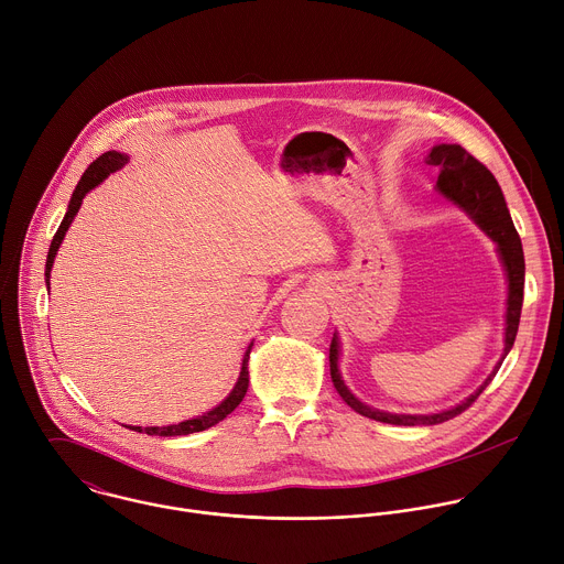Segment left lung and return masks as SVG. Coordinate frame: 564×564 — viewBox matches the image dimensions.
<instances>
[{"label": "left lung", "mask_w": 564, "mask_h": 564, "mask_svg": "<svg viewBox=\"0 0 564 564\" xmlns=\"http://www.w3.org/2000/svg\"><path fill=\"white\" fill-rule=\"evenodd\" d=\"M427 163L441 167L436 191L445 199L460 206L480 226V230L498 246V254H500V261L505 265L507 281H509L507 327H505V349H502V358H505L509 354V349L513 347V340L518 334V323H520V312H522L524 254H522L520 237L509 217L502 191H500L498 181L494 178V174L458 143L434 145L427 156ZM338 354H340L338 336L334 334L332 345H329V373H332V383H334L336 392L340 394V399L360 416H367V419L379 421V423H388V425H408V427L438 425V423H445V421L463 414L482 394V390L494 381L496 371L502 365V360H500L487 377V381L469 399H465L460 405H456L452 410H445L438 414H390V412L373 410V408L360 403L347 390V386L340 379V371H338Z\"/></svg>", "instance_id": "8db88e82"}]
</instances>
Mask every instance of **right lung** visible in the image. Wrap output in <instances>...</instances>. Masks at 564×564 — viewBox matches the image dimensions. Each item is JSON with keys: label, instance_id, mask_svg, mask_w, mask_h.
Segmentation results:
<instances>
[{"label": "right lung", "instance_id": "1", "mask_svg": "<svg viewBox=\"0 0 564 564\" xmlns=\"http://www.w3.org/2000/svg\"><path fill=\"white\" fill-rule=\"evenodd\" d=\"M126 163H128V156H126V154H121V152H117V150H110V152H104L101 156H97V159L88 165V170L84 172V176L79 178V183H77V187H75V193H73V197H70L66 217H64L59 230L55 232L53 243H51V250H48V259H46V283H48V285H51V268H53L55 254H57V250H59V246H62V241H64V237H66V232H68V228H70V224H73V219H75V215L79 213L82 199L93 191L95 185H99L110 172L119 170V167L126 165ZM250 349H252V343H250V347H248V351H246V356H243L239 381H237V386L232 388L230 397H228L221 405H217L215 410L206 412L204 416H197V419H191V421H183V423H178V425L143 427V430H141V427H130V430L143 432V434H148V436H187V434H195V432H204V430L217 425L219 421H224L228 414H232V412L237 410V405L243 401V397H246V392H248V383H250V373H248Z\"/></svg>", "mask_w": 564, "mask_h": 564}]
</instances>
